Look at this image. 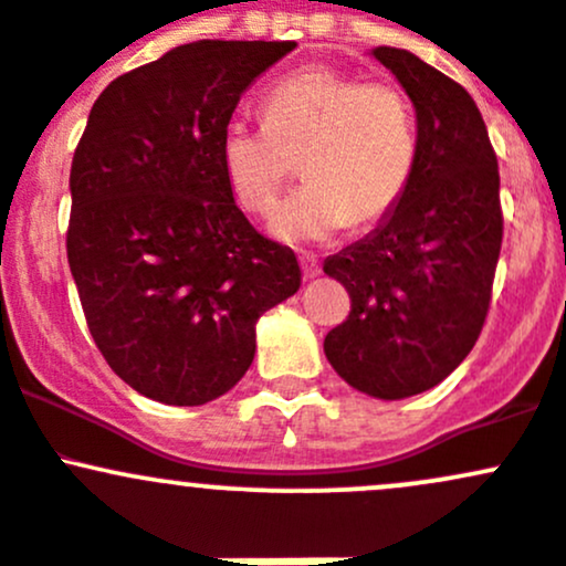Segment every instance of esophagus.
I'll return each instance as SVG.
<instances>
[{"label": "esophagus", "mask_w": 566, "mask_h": 566, "mask_svg": "<svg viewBox=\"0 0 566 566\" xmlns=\"http://www.w3.org/2000/svg\"><path fill=\"white\" fill-rule=\"evenodd\" d=\"M301 268H304L306 279H315L323 273V265H319V260H315V256H301Z\"/></svg>", "instance_id": "1"}]
</instances>
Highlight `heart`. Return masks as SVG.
Instances as JSON below:
<instances>
[{
    "mask_svg": "<svg viewBox=\"0 0 566 566\" xmlns=\"http://www.w3.org/2000/svg\"><path fill=\"white\" fill-rule=\"evenodd\" d=\"M260 114V128L224 130L221 169L238 205L268 216L301 164L306 186L273 216L279 241H328L397 208L416 167V114L402 87L306 67L273 84Z\"/></svg>",
    "mask_w": 566,
    "mask_h": 566,
    "instance_id": "obj_1",
    "label": "heart"
}]
</instances>
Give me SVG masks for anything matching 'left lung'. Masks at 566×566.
<instances>
[{
    "mask_svg": "<svg viewBox=\"0 0 566 566\" xmlns=\"http://www.w3.org/2000/svg\"><path fill=\"white\" fill-rule=\"evenodd\" d=\"M373 56L416 106V167L384 224L325 260L350 315L323 347L353 389L402 399L441 384L476 345L504 213L499 158L465 87L405 49L378 45Z\"/></svg>",
    "mask_w": 566,
    "mask_h": 566,
    "instance_id": "8db88e82",
    "label": "left lung"
}]
</instances>
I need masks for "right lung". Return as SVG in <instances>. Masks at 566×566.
Wrapping results in <instances>:
<instances>
[{
    "instance_id": "obj_1",
    "label": "right lung",
    "mask_w": 566,
    "mask_h": 566,
    "mask_svg": "<svg viewBox=\"0 0 566 566\" xmlns=\"http://www.w3.org/2000/svg\"><path fill=\"white\" fill-rule=\"evenodd\" d=\"M293 40H199L98 95L71 164L67 265L114 375L164 405L221 397L254 361L262 312L301 287L221 169V136Z\"/></svg>"
}]
</instances>
